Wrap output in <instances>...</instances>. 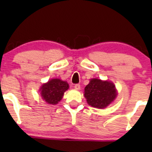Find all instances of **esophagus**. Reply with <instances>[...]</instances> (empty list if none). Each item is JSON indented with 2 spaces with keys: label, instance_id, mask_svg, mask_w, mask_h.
Wrapping results in <instances>:
<instances>
[{
  "label": "esophagus",
  "instance_id": "obj_1",
  "mask_svg": "<svg viewBox=\"0 0 152 152\" xmlns=\"http://www.w3.org/2000/svg\"><path fill=\"white\" fill-rule=\"evenodd\" d=\"M74 87L76 90H79V89H80V85H79V84H76V85H74Z\"/></svg>",
  "mask_w": 152,
  "mask_h": 152
}]
</instances>
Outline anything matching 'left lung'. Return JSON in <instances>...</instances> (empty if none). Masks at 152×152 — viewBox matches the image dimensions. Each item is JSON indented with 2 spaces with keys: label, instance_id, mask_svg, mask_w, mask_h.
I'll return each mask as SVG.
<instances>
[{
  "label": "left lung",
  "instance_id": "1",
  "mask_svg": "<svg viewBox=\"0 0 152 152\" xmlns=\"http://www.w3.org/2000/svg\"><path fill=\"white\" fill-rule=\"evenodd\" d=\"M85 97L89 105L96 108H104L117 96L115 86L108 81L93 79L85 88Z\"/></svg>",
  "mask_w": 152,
  "mask_h": 152
}]
</instances>
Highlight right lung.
<instances>
[{
  "label": "right lung",
  "instance_id": "obj_1",
  "mask_svg": "<svg viewBox=\"0 0 152 152\" xmlns=\"http://www.w3.org/2000/svg\"><path fill=\"white\" fill-rule=\"evenodd\" d=\"M69 88L66 82L59 79H53L44 84L40 89L41 96L45 102L56 104L62 99L64 93Z\"/></svg>",
  "mask_w": 152,
  "mask_h": 152
}]
</instances>
